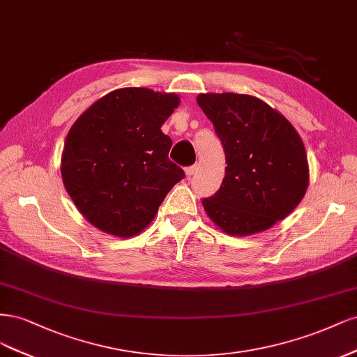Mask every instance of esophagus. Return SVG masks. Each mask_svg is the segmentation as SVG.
<instances>
[{"instance_id":"1","label":"esophagus","mask_w":357,"mask_h":357,"mask_svg":"<svg viewBox=\"0 0 357 357\" xmlns=\"http://www.w3.org/2000/svg\"><path fill=\"white\" fill-rule=\"evenodd\" d=\"M195 169H197V166H195V165L185 167V175H187L188 178H190V176H192V175H194V172H195Z\"/></svg>"}]
</instances>
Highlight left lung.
Listing matches in <instances>:
<instances>
[{
	"label": "left lung",
	"instance_id": "left-lung-1",
	"mask_svg": "<svg viewBox=\"0 0 357 357\" xmlns=\"http://www.w3.org/2000/svg\"><path fill=\"white\" fill-rule=\"evenodd\" d=\"M197 102L227 163L220 190L202 200L206 213L231 236L259 233L283 220L308 185L305 148L294 126L249 95L206 93Z\"/></svg>",
	"mask_w": 357,
	"mask_h": 357
}]
</instances>
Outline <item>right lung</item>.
I'll return each mask as SVG.
<instances>
[{
    "label": "right lung",
    "instance_id": "1",
    "mask_svg": "<svg viewBox=\"0 0 357 357\" xmlns=\"http://www.w3.org/2000/svg\"><path fill=\"white\" fill-rule=\"evenodd\" d=\"M178 105L174 93L126 87L96 100L73 124L62 179L90 224L112 236H136L185 178L169 160L172 139L160 129Z\"/></svg>",
    "mask_w": 357,
    "mask_h": 357
}]
</instances>
